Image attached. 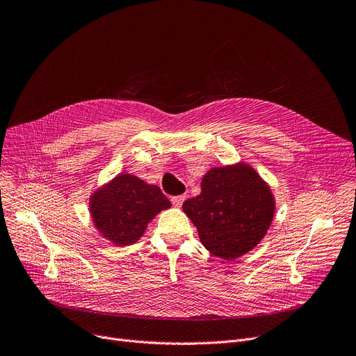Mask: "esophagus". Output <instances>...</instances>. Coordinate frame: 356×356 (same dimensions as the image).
<instances>
[{
  "label": "esophagus",
  "instance_id": "obj_1",
  "mask_svg": "<svg viewBox=\"0 0 356 356\" xmlns=\"http://www.w3.org/2000/svg\"><path fill=\"white\" fill-rule=\"evenodd\" d=\"M184 200H186V195H175V197L170 198V202H172V204H174L175 207H181L182 203H184Z\"/></svg>",
  "mask_w": 356,
  "mask_h": 356
}]
</instances>
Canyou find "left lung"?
<instances>
[{
    "label": "left lung",
    "mask_w": 356,
    "mask_h": 356,
    "mask_svg": "<svg viewBox=\"0 0 356 356\" xmlns=\"http://www.w3.org/2000/svg\"><path fill=\"white\" fill-rule=\"evenodd\" d=\"M202 244L225 260L251 251L266 235L275 213V198L255 170L239 163L213 168L202 181V193L182 204Z\"/></svg>",
    "instance_id": "obj_1"
}]
</instances>
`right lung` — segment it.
I'll use <instances>...</instances> for the list:
<instances>
[{
    "mask_svg": "<svg viewBox=\"0 0 356 356\" xmlns=\"http://www.w3.org/2000/svg\"><path fill=\"white\" fill-rule=\"evenodd\" d=\"M170 202L159 187L134 175L113 178L90 198V215L96 229L115 245H130L145 234L147 223Z\"/></svg>",
    "mask_w": 356,
    "mask_h": 356,
    "instance_id": "obj_1",
    "label": "right lung"
}]
</instances>
